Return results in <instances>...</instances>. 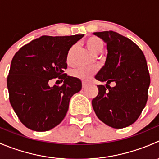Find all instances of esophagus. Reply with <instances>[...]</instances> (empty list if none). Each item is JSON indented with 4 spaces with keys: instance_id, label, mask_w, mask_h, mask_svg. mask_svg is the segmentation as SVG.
I'll return each instance as SVG.
<instances>
[{
    "instance_id": "obj_1",
    "label": "esophagus",
    "mask_w": 159,
    "mask_h": 159,
    "mask_svg": "<svg viewBox=\"0 0 159 159\" xmlns=\"http://www.w3.org/2000/svg\"><path fill=\"white\" fill-rule=\"evenodd\" d=\"M88 85H89V83L85 82V81H83V82H82V88H83V89H85V88H87Z\"/></svg>"
}]
</instances>
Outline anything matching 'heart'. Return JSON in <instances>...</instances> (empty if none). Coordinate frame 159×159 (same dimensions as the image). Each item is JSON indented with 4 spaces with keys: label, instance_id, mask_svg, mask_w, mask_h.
Returning a JSON list of instances; mask_svg holds the SVG:
<instances>
[{
    "label": "heart",
    "instance_id": "heart-1",
    "mask_svg": "<svg viewBox=\"0 0 159 159\" xmlns=\"http://www.w3.org/2000/svg\"><path fill=\"white\" fill-rule=\"evenodd\" d=\"M86 45L89 50L92 54H98L102 51L104 48V43L102 42L100 38L97 37H91L86 41ZM74 48H70L69 51L68 53L67 56V61L69 63L70 61V56L71 53L73 51ZM96 72L95 68H79L77 69L74 70L72 71V76L75 78H78L81 81H89L90 78L93 76L94 73Z\"/></svg>",
    "mask_w": 159,
    "mask_h": 159
}]
</instances>
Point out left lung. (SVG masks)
Instances as JSON below:
<instances>
[{"instance_id": "1", "label": "left lung", "mask_w": 159, "mask_h": 159, "mask_svg": "<svg viewBox=\"0 0 159 159\" xmlns=\"http://www.w3.org/2000/svg\"><path fill=\"white\" fill-rule=\"evenodd\" d=\"M107 44L105 65L95 75L105 85L91 102L98 118L114 129H123L139 118L148 100L150 75L146 59L139 46L117 32H94ZM114 82L116 85L110 87Z\"/></svg>"}]
</instances>
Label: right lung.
Masks as SVG:
<instances>
[{
  "label": "right lung",
  "instance_id": "1",
  "mask_svg": "<svg viewBox=\"0 0 159 159\" xmlns=\"http://www.w3.org/2000/svg\"><path fill=\"white\" fill-rule=\"evenodd\" d=\"M83 34L41 36L20 48L11 61L7 79L9 100L20 122L36 131H46L60 124L70 98L81 91L78 78L64 70L68 51ZM64 81L50 87V80Z\"/></svg>",
  "mask_w": 159,
  "mask_h": 159
}]
</instances>
